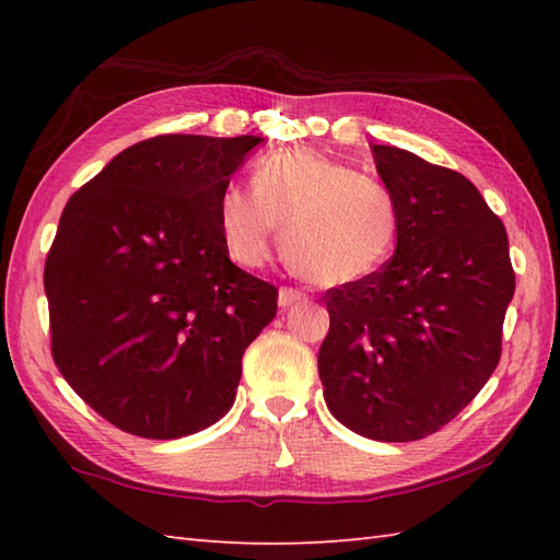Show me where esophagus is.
Instances as JSON below:
<instances>
[{
	"label": "esophagus",
	"instance_id": "34e87169",
	"mask_svg": "<svg viewBox=\"0 0 560 560\" xmlns=\"http://www.w3.org/2000/svg\"><path fill=\"white\" fill-rule=\"evenodd\" d=\"M303 299H305V293L295 291V289H289V287H283V289L279 291V305H281V307H291V305H295V303H301Z\"/></svg>",
	"mask_w": 560,
	"mask_h": 560
}]
</instances>
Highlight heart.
<instances>
[{
	"instance_id": "obj_1",
	"label": "heart",
	"mask_w": 560,
	"mask_h": 560,
	"mask_svg": "<svg viewBox=\"0 0 560 560\" xmlns=\"http://www.w3.org/2000/svg\"><path fill=\"white\" fill-rule=\"evenodd\" d=\"M253 185H223L219 229L231 257L261 267L283 225V253L319 287L371 277L389 259L399 235V209L373 175L307 147L267 153Z\"/></svg>"
}]
</instances>
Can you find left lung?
<instances>
[{"label":"left lung","mask_w":560,"mask_h":560,"mask_svg":"<svg viewBox=\"0 0 560 560\" xmlns=\"http://www.w3.org/2000/svg\"><path fill=\"white\" fill-rule=\"evenodd\" d=\"M395 195V257L325 293L329 331L317 371L325 401L353 433L409 443L440 431L501 361L515 293L503 221L457 171L373 144Z\"/></svg>","instance_id":"left-lung-1"}]
</instances>
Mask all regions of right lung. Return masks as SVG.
Wrapping results in <instances>:
<instances>
[{"label": "right lung", "instance_id": "1", "mask_svg": "<svg viewBox=\"0 0 560 560\" xmlns=\"http://www.w3.org/2000/svg\"><path fill=\"white\" fill-rule=\"evenodd\" d=\"M261 137L161 135L69 197L45 259L52 359L125 433L205 431L235 401L243 353L279 291L235 267L219 195Z\"/></svg>", "mask_w": 560, "mask_h": 560}]
</instances>
